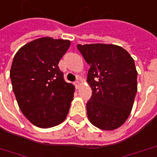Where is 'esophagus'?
I'll return each instance as SVG.
<instances>
[{"instance_id":"esophagus-1","label":"esophagus","mask_w":157,"mask_h":157,"mask_svg":"<svg viewBox=\"0 0 157 157\" xmlns=\"http://www.w3.org/2000/svg\"><path fill=\"white\" fill-rule=\"evenodd\" d=\"M75 87H76V88H79V87H80V85H81V82H80L79 81H76V82H75Z\"/></svg>"}]
</instances>
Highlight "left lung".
Instances as JSON below:
<instances>
[{
	"label": "left lung",
	"instance_id": "left-lung-1",
	"mask_svg": "<svg viewBox=\"0 0 157 157\" xmlns=\"http://www.w3.org/2000/svg\"><path fill=\"white\" fill-rule=\"evenodd\" d=\"M90 66L87 82L92 96L87 103L90 123L103 131L120 127L131 113L137 91V71L131 55L115 44H77Z\"/></svg>",
	"mask_w": 157,
	"mask_h": 157
}]
</instances>
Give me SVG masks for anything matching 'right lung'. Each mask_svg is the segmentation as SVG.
Masks as SVG:
<instances>
[{
  "label": "right lung",
  "instance_id": "right-lung-1",
  "mask_svg": "<svg viewBox=\"0 0 157 157\" xmlns=\"http://www.w3.org/2000/svg\"><path fill=\"white\" fill-rule=\"evenodd\" d=\"M70 46L66 39L37 38L13 57L10 78L16 101L25 118L38 127L56 126L69 113L75 86L65 82L58 63Z\"/></svg>",
  "mask_w": 157,
  "mask_h": 157
}]
</instances>
